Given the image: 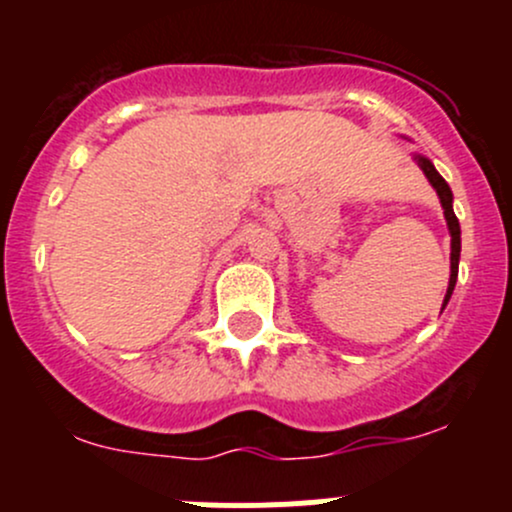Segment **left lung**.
Listing matches in <instances>:
<instances>
[{
  "instance_id": "8db88e82",
  "label": "left lung",
  "mask_w": 512,
  "mask_h": 512,
  "mask_svg": "<svg viewBox=\"0 0 512 512\" xmlns=\"http://www.w3.org/2000/svg\"><path fill=\"white\" fill-rule=\"evenodd\" d=\"M414 160H416L418 168L423 170V175L428 178V183L433 185V190H436L438 200H441L443 218H446L448 232H451V277H448V289H446V297H443V307H441V309H446L448 299H451L453 287H456V280H458V260H461V225H458L456 213H453V193H451V188H448L446 180L441 178V173H438V170L433 168L431 160H428L426 156H421V153H414Z\"/></svg>"
}]
</instances>
